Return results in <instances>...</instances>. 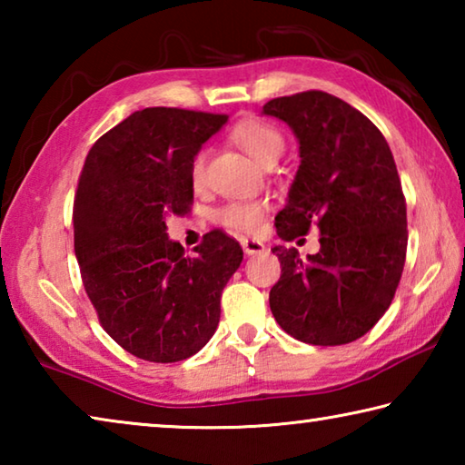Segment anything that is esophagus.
<instances>
[{
    "label": "esophagus",
    "mask_w": 465,
    "mask_h": 465,
    "mask_svg": "<svg viewBox=\"0 0 465 465\" xmlns=\"http://www.w3.org/2000/svg\"><path fill=\"white\" fill-rule=\"evenodd\" d=\"M243 252H246L248 256H254V254H261V252H264V243L258 242V240H250V238H242L240 240Z\"/></svg>",
    "instance_id": "34e87169"
}]
</instances>
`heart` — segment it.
Wrapping results in <instances>:
<instances>
[{
    "label": "heart",
    "instance_id": "obj_1",
    "mask_svg": "<svg viewBox=\"0 0 465 465\" xmlns=\"http://www.w3.org/2000/svg\"><path fill=\"white\" fill-rule=\"evenodd\" d=\"M230 139L242 147L250 157H254L262 166H272L285 153V137L274 124L248 119L235 124L230 131ZM207 149H199L191 162V183L194 188H203L207 183ZM269 204L261 199L230 201L215 211V222L227 227L233 233L254 235L262 230L264 215Z\"/></svg>",
    "mask_w": 465,
    "mask_h": 465
}]
</instances>
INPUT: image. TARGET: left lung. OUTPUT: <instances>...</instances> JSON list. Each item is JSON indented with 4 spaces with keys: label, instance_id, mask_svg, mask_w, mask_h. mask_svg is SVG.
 I'll use <instances>...</instances> for the list:
<instances>
[{
    "label": "left lung",
    "instance_id": "8db88e82",
    "mask_svg": "<svg viewBox=\"0 0 465 465\" xmlns=\"http://www.w3.org/2000/svg\"><path fill=\"white\" fill-rule=\"evenodd\" d=\"M262 113L293 129L302 157L277 235L293 242L312 225L322 235L308 261L272 248L281 261L272 316L302 342L357 341L390 308L406 262V199L388 141L363 113L320 90L272 98Z\"/></svg>",
    "mask_w": 465,
    "mask_h": 465
}]
</instances>
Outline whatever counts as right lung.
<instances>
[{
	"label": "right lung",
	"mask_w": 465,
	"mask_h": 465,
	"mask_svg": "<svg viewBox=\"0 0 465 465\" xmlns=\"http://www.w3.org/2000/svg\"><path fill=\"white\" fill-rule=\"evenodd\" d=\"M227 114L153 106L92 145L74 201L75 256L102 328L152 363H176L215 334L222 291L243 258L222 230L186 256L168 215L193 204L191 162Z\"/></svg>",
	"instance_id": "add662e5"
}]
</instances>
